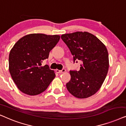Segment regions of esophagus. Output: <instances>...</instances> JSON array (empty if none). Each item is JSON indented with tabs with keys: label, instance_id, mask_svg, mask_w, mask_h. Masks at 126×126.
<instances>
[{
	"label": "esophagus",
	"instance_id": "esophagus-1",
	"mask_svg": "<svg viewBox=\"0 0 126 126\" xmlns=\"http://www.w3.org/2000/svg\"><path fill=\"white\" fill-rule=\"evenodd\" d=\"M66 71V70L64 68H63L62 70H56V72L57 73H64V72Z\"/></svg>",
	"mask_w": 126,
	"mask_h": 126
}]
</instances>
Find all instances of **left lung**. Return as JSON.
Returning a JSON list of instances; mask_svg holds the SVG:
<instances>
[{
  "mask_svg": "<svg viewBox=\"0 0 126 126\" xmlns=\"http://www.w3.org/2000/svg\"><path fill=\"white\" fill-rule=\"evenodd\" d=\"M61 38L73 56L74 63L82 62L80 70H70L68 91L77 98L94 94L104 81L109 68L108 53L104 44L93 34L77 32L62 34Z\"/></svg>",
  "mask_w": 126,
  "mask_h": 126,
  "instance_id": "8db88e82",
  "label": "left lung"
}]
</instances>
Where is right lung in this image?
<instances>
[{
  "mask_svg": "<svg viewBox=\"0 0 126 126\" xmlns=\"http://www.w3.org/2000/svg\"><path fill=\"white\" fill-rule=\"evenodd\" d=\"M60 40L58 35L35 33L19 39L9 54V71L14 83L23 93L30 95L44 92L55 77L47 64L42 66L49 52Z\"/></svg>",
  "mask_w": 126,
  "mask_h": 126,
  "instance_id": "add662e5",
  "label": "right lung"
}]
</instances>
